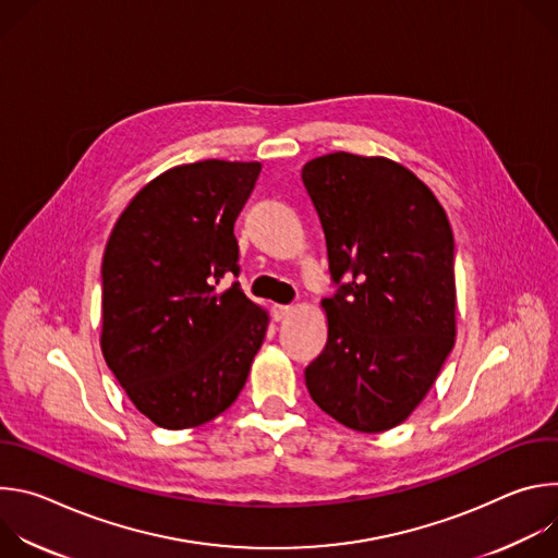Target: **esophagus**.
Instances as JSON below:
<instances>
[{
	"label": "esophagus",
	"mask_w": 558,
	"mask_h": 558,
	"mask_svg": "<svg viewBox=\"0 0 558 558\" xmlns=\"http://www.w3.org/2000/svg\"><path fill=\"white\" fill-rule=\"evenodd\" d=\"M274 313H276L278 320H284V317H289V315L293 313V306H289V304H276V306H274Z\"/></svg>",
	"instance_id": "obj_1"
}]
</instances>
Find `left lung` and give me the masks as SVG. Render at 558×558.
Returning a JSON list of instances; mask_svg holds the SVG:
<instances>
[{
    "label": "left lung",
    "mask_w": 558,
    "mask_h": 558,
    "mask_svg": "<svg viewBox=\"0 0 558 558\" xmlns=\"http://www.w3.org/2000/svg\"><path fill=\"white\" fill-rule=\"evenodd\" d=\"M302 183L340 284L323 300L329 338L304 371L308 395L347 428L390 430L422 404L454 347L448 216L424 181L384 156H317Z\"/></svg>",
    "instance_id": "obj_1"
}]
</instances>
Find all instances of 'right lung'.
Here are the masks:
<instances>
[{
  "instance_id": "1",
  "label": "right lung",
  "mask_w": 558,
  "mask_h": 558,
  "mask_svg": "<svg viewBox=\"0 0 558 558\" xmlns=\"http://www.w3.org/2000/svg\"><path fill=\"white\" fill-rule=\"evenodd\" d=\"M263 166L209 161L151 179L104 254V357L132 404L183 430L227 411L263 347L269 313L241 284L233 222Z\"/></svg>"
}]
</instances>
